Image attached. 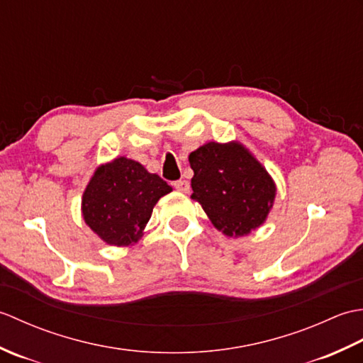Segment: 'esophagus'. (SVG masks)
Here are the masks:
<instances>
[{
  "instance_id": "obj_1",
  "label": "esophagus",
  "mask_w": 363,
  "mask_h": 363,
  "mask_svg": "<svg viewBox=\"0 0 363 363\" xmlns=\"http://www.w3.org/2000/svg\"><path fill=\"white\" fill-rule=\"evenodd\" d=\"M174 189H176L177 191H181V194H189L190 186H189L187 181H176V182H174Z\"/></svg>"
}]
</instances>
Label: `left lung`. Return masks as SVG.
I'll return each mask as SVG.
<instances>
[{"label":"left lung","instance_id":"1","mask_svg":"<svg viewBox=\"0 0 363 363\" xmlns=\"http://www.w3.org/2000/svg\"><path fill=\"white\" fill-rule=\"evenodd\" d=\"M191 199L228 237H245L268 218L276 184L254 154L238 142H207L190 152Z\"/></svg>","mask_w":363,"mask_h":363}]
</instances>
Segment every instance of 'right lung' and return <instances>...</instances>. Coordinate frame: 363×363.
<instances>
[{
    "instance_id": "obj_1",
    "label": "right lung",
    "mask_w": 363,
    "mask_h": 363,
    "mask_svg": "<svg viewBox=\"0 0 363 363\" xmlns=\"http://www.w3.org/2000/svg\"><path fill=\"white\" fill-rule=\"evenodd\" d=\"M173 189L140 162L125 156L99 165L82 194V218L107 245L140 240L154 206Z\"/></svg>"
}]
</instances>
